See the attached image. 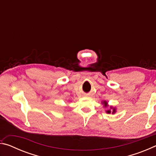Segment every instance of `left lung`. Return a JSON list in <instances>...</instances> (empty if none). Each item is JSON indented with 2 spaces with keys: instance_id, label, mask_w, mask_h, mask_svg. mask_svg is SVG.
Masks as SVG:
<instances>
[{
  "instance_id": "obj_1",
  "label": "left lung",
  "mask_w": 156,
  "mask_h": 156,
  "mask_svg": "<svg viewBox=\"0 0 156 156\" xmlns=\"http://www.w3.org/2000/svg\"><path fill=\"white\" fill-rule=\"evenodd\" d=\"M107 105V102H105V105ZM107 112L108 113H111V111H110V110H108V111H107ZM114 112H115V109H113V113H114Z\"/></svg>"
}]
</instances>
